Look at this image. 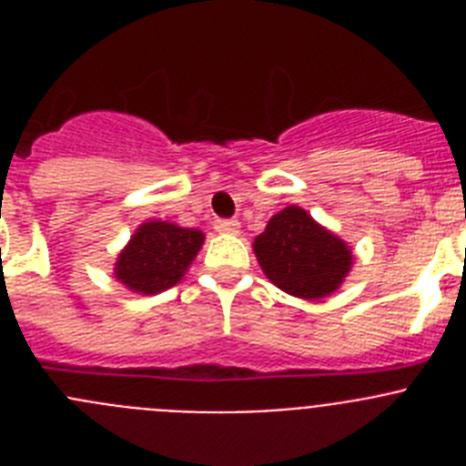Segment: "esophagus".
Listing matches in <instances>:
<instances>
[{
    "label": "esophagus",
    "instance_id": "obj_1",
    "mask_svg": "<svg viewBox=\"0 0 466 466\" xmlns=\"http://www.w3.org/2000/svg\"><path fill=\"white\" fill-rule=\"evenodd\" d=\"M240 224L236 219H217L214 221V230H219V233H238Z\"/></svg>",
    "mask_w": 466,
    "mask_h": 466
}]
</instances>
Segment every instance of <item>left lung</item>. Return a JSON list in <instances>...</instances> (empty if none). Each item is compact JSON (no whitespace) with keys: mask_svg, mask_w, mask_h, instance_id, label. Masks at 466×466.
I'll use <instances>...</instances> for the list:
<instances>
[{"mask_svg":"<svg viewBox=\"0 0 466 466\" xmlns=\"http://www.w3.org/2000/svg\"><path fill=\"white\" fill-rule=\"evenodd\" d=\"M254 252L270 282L299 299L329 296L352 266V252L345 242L296 205L275 214L254 240Z\"/></svg>","mask_w":466,"mask_h":466,"instance_id":"obj_1","label":"left lung"}]
</instances>
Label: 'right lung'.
Wrapping results in <instances>:
<instances>
[{
	"instance_id": "add662e5",
	"label": "right lung",
	"mask_w": 466,
	"mask_h": 466,
	"mask_svg": "<svg viewBox=\"0 0 466 466\" xmlns=\"http://www.w3.org/2000/svg\"><path fill=\"white\" fill-rule=\"evenodd\" d=\"M205 236L167 221H149L137 228L116 261V278L127 289L158 294L175 287L191 266Z\"/></svg>"
}]
</instances>
